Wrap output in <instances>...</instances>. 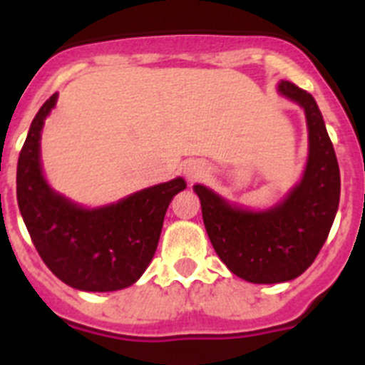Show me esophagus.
Wrapping results in <instances>:
<instances>
[{"instance_id": "34e87169", "label": "esophagus", "mask_w": 365, "mask_h": 365, "mask_svg": "<svg viewBox=\"0 0 365 365\" xmlns=\"http://www.w3.org/2000/svg\"><path fill=\"white\" fill-rule=\"evenodd\" d=\"M205 172H206V168L202 166V164H199V163H192V164H188V166L185 168L186 177H188V179H192V180L202 177V175H205Z\"/></svg>"}]
</instances>
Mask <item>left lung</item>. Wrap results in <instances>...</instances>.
<instances>
[{
    "instance_id": "1",
    "label": "left lung",
    "mask_w": 365,
    "mask_h": 365,
    "mask_svg": "<svg viewBox=\"0 0 365 365\" xmlns=\"http://www.w3.org/2000/svg\"><path fill=\"white\" fill-rule=\"evenodd\" d=\"M279 95L302 106L309 128V157L302 180L269 210H245L195 185L205 228L221 261L250 283L298 278L316 259L340 202V168L324 117L311 93L282 80Z\"/></svg>"
}]
</instances>
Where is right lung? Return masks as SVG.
Segmentation results:
<instances>
[{
  "mask_svg": "<svg viewBox=\"0 0 365 365\" xmlns=\"http://www.w3.org/2000/svg\"><path fill=\"white\" fill-rule=\"evenodd\" d=\"M56 100L54 93L36 113L19 153V212L38 254L58 279L78 291H120L151 263L168 205L186 182L177 177L102 208H83L56 193L40 163L41 128Z\"/></svg>",
  "mask_w": 365,
  "mask_h": 365,
  "instance_id": "add662e5",
  "label": "right lung"
}]
</instances>
